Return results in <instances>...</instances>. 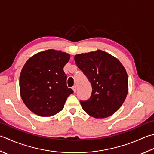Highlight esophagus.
Returning <instances> with one entry per match:
<instances>
[{"label":"esophagus","instance_id":"1","mask_svg":"<svg viewBox=\"0 0 154 154\" xmlns=\"http://www.w3.org/2000/svg\"><path fill=\"white\" fill-rule=\"evenodd\" d=\"M72 89L73 90V92L74 93H76V91H77V87H76V85H74L73 87H72Z\"/></svg>","mask_w":154,"mask_h":154}]
</instances>
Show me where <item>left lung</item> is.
Listing matches in <instances>:
<instances>
[{
  "label": "left lung",
  "mask_w": 154,
  "mask_h": 154,
  "mask_svg": "<svg viewBox=\"0 0 154 154\" xmlns=\"http://www.w3.org/2000/svg\"><path fill=\"white\" fill-rule=\"evenodd\" d=\"M74 59L92 86L90 98L80 101L83 109L95 118L113 115L128 93V74L121 62L101 50L77 54Z\"/></svg>",
  "instance_id": "obj_1"
}]
</instances>
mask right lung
<instances>
[{"instance_id":"obj_1","label":"right lung","mask_w":154,"mask_h":154,"mask_svg":"<svg viewBox=\"0 0 154 154\" xmlns=\"http://www.w3.org/2000/svg\"><path fill=\"white\" fill-rule=\"evenodd\" d=\"M69 54L48 49L28 59L19 78L20 97L28 109L42 117L53 116L61 111L73 91L67 86L63 67Z\"/></svg>"}]
</instances>
